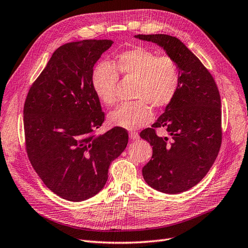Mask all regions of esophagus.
I'll use <instances>...</instances> for the list:
<instances>
[{
  "instance_id": "obj_1",
  "label": "esophagus",
  "mask_w": 248,
  "mask_h": 248,
  "mask_svg": "<svg viewBox=\"0 0 248 248\" xmlns=\"http://www.w3.org/2000/svg\"><path fill=\"white\" fill-rule=\"evenodd\" d=\"M130 138L132 140H137V139H139V135L137 132H131L130 133Z\"/></svg>"
}]
</instances>
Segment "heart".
<instances>
[{"label": "heart", "instance_id": "heart-1", "mask_svg": "<svg viewBox=\"0 0 248 248\" xmlns=\"http://www.w3.org/2000/svg\"><path fill=\"white\" fill-rule=\"evenodd\" d=\"M118 76L136 78L133 97L137 100L119 105L108 115L109 123L126 130H135L149 123L151 107L161 109L175 99L180 86V69L176 60L138 46L117 54L111 64L96 66L92 86L96 96L107 106L113 105L117 96Z\"/></svg>", "mask_w": 248, "mask_h": 248}]
</instances>
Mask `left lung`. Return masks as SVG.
Instances as JSON below:
<instances>
[{"label": "left lung", "mask_w": 248, "mask_h": 248, "mask_svg": "<svg viewBox=\"0 0 248 248\" xmlns=\"http://www.w3.org/2000/svg\"><path fill=\"white\" fill-rule=\"evenodd\" d=\"M157 44L178 63L180 86L172 102L157 121L141 132L152 146V157L142 175L153 189L178 194L202 180L222 144L221 96L216 81L201 61L179 39L169 34H137ZM164 127L169 137L155 128Z\"/></svg>", "instance_id": "1"}]
</instances>
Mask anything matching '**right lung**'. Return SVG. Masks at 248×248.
<instances>
[{"label": "right lung", "instance_id": "1", "mask_svg": "<svg viewBox=\"0 0 248 248\" xmlns=\"http://www.w3.org/2000/svg\"><path fill=\"white\" fill-rule=\"evenodd\" d=\"M112 44L84 40L62 45L25 99V147L31 166L52 192L75 202L103 189L110 163L129 141L119 126L95 134L105 114L92 86L93 67Z\"/></svg>", "mask_w": 248, "mask_h": 248}]
</instances>
